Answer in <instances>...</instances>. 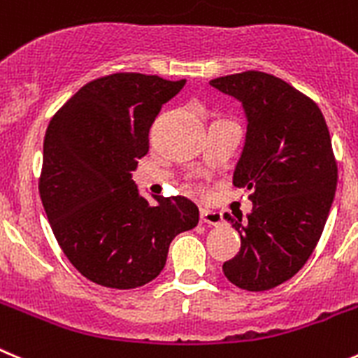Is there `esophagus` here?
I'll return each instance as SVG.
<instances>
[{"label":"esophagus","instance_id":"34e87169","mask_svg":"<svg viewBox=\"0 0 358 358\" xmlns=\"http://www.w3.org/2000/svg\"><path fill=\"white\" fill-rule=\"evenodd\" d=\"M200 221L209 224V227H220V224L223 223V214L216 213V210L202 209L200 210Z\"/></svg>","mask_w":358,"mask_h":358}]
</instances>
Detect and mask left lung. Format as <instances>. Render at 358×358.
Here are the masks:
<instances>
[{
    "label": "left lung",
    "mask_w": 358,
    "mask_h": 358,
    "mask_svg": "<svg viewBox=\"0 0 358 358\" xmlns=\"http://www.w3.org/2000/svg\"><path fill=\"white\" fill-rule=\"evenodd\" d=\"M243 103L246 141L234 186L251 192L248 220L224 214L241 250L223 264L230 283L264 292L294 278L318 244L338 186L332 142L318 105L285 80L243 71L210 80Z\"/></svg>",
    "instance_id": "obj_1"
}]
</instances>
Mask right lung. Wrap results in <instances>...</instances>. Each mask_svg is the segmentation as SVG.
Returning a JSON list of instances; mask_svg holds the SVG:
<instances>
[{
  "instance_id": "add662e5",
  "label": "right lung",
  "mask_w": 358,
  "mask_h": 358,
  "mask_svg": "<svg viewBox=\"0 0 358 358\" xmlns=\"http://www.w3.org/2000/svg\"><path fill=\"white\" fill-rule=\"evenodd\" d=\"M186 80L112 73L80 87L49 122L40 196L52 232L84 278L117 290L163 271L177 234L199 223L186 196L149 203L131 179L149 151V128Z\"/></svg>"
}]
</instances>
